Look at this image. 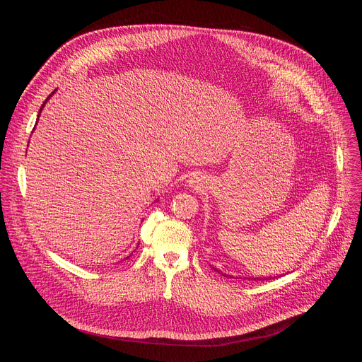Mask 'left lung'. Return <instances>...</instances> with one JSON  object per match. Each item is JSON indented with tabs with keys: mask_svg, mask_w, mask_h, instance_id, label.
Returning <instances> with one entry per match:
<instances>
[{
	"mask_svg": "<svg viewBox=\"0 0 362 362\" xmlns=\"http://www.w3.org/2000/svg\"><path fill=\"white\" fill-rule=\"evenodd\" d=\"M252 279H255V281H256V279H257V281H259V279H261V278H252ZM262 279H267V278H262Z\"/></svg>",
	"mask_w": 362,
	"mask_h": 362,
	"instance_id": "8db88e82",
	"label": "left lung"
}]
</instances>
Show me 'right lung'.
<instances>
[{
    "label": "right lung",
    "instance_id": "right-lung-1",
    "mask_svg": "<svg viewBox=\"0 0 362 362\" xmlns=\"http://www.w3.org/2000/svg\"><path fill=\"white\" fill-rule=\"evenodd\" d=\"M49 97H51V95H48V97H47V100H48V98H49ZM47 100H44V103H42V106H41V107H40V112H38V117H40V113H41V110H42V107H44V105H45V103H47ZM37 120H38V119H37Z\"/></svg>",
    "mask_w": 362,
    "mask_h": 362
}]
</instances>
